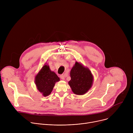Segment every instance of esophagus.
<instances>
[{
  "label": "esophagus",
  "instance_id": "1",
  "mask_svg": "<svg viewBox=\"0 0 133 133\" xmlns=\"http://www.w3.org/2000/svg\"><path fill=\"white\" fill-rule=\"evenodd\" d=\"M60 78H61L62 80H65V76H64V75H61V76H60Z\"/></svg>",
  "mask_w": 133,
  "mask_h": 133
}]
</instances>
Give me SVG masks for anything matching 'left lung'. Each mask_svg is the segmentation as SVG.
<instances>
[{
  "mask_svg": "<svg viewBox=\"0 0 133 133\" xmlns=\"http://www.w3.org/2000/svg\"><path fill=\"white\" fill-rule=\"evenodd\" d=\"M68 82L72 91L77 95L85 94L93 84L94 77L89 69L82 64L76 62L72 67Z\"/></svg>",
  "mask_w": 133,
  "mask_h": 133,
  "instance_id": "8db88e82",
  "label": "left lung"
}]
</instances>
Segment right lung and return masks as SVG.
I'll return each mask as SVG.
<instances>
[{
	"mask_svg": "<svg viewBox=\"0 0 133 133\" xmlns=\"http://www.w3.org/2000/svg\"><path fill=\"white\" fill-rule=\"evenodd\" d=\"M60 81L56 73L51 71L46 63L35 77V84L37 89L44 97L51 94L56 82Z\"/></svg>",
	"mask_w": 133,
	"mask_h": 133,
	"instance_id": "1",
	"label": "right lung"
}]
</instances>
